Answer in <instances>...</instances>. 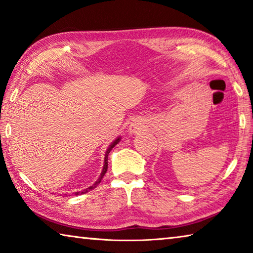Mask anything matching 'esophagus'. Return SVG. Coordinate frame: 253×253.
<instances>
[{
    "label": "esophagus",
    "instance_id": "1",
    "mask_svg": "<svg viewBox=\"0 0 253 253\" xmlns=\"http://www.w3.org/2000/svg\"><path fill=\"white\" fill-rule=\"evenodd\" d=\"M144 124L145 123L142 121V119H135V121L130 124L129 132H131V134H136V132L142 130L143 128L145 127Z\"/></svg>",
    "mask_w": 253,
    "mask_h": 253
}]
</instances>
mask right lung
<instances>
[{"label": "right lung", "instance_id": "1", "mask_svg": "<svg viewBox=\"0 0 253 253\" xmlns=\"http://www.w3.org/2000/svg\"><path fill=\"white\" fill-rule=\"evenodd\" d=\"M121 139H122V137H121V136L117 137V138L115 139L114 142L109 145V147L107 148V151H106V153H105V158H104V166H102V170H101V173H100V176L98 177L97 181H96L95 183H93L91 186H89L88 188H85V190H84V191H81V192H75V193H74L75 195L84 194V193H87V192H89L90 190H92V188L97 187L98 184H99V183L101 182L102 177L105 176V174H106V172H107V169H108V155H109V153H110L111 149H113V148H114L115 146H116V145L119 143V140H121ZM66 196H67V194H66Z\"/></svg>", "mask_w": 253, "mask_h": 253}]
</instances>
